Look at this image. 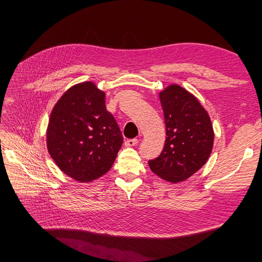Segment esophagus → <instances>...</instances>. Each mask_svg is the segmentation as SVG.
Segmentation results:
<instances>
[{"mask_svg":"<svg viewBox=\"0 0 262 262\" xmlns=\"http://www.w3.org/2000/svg\"><path fill=\"white\" fill-rule=\"evenodd\" d=\"M137 143H138L137 138H130V140H126V141H125V145H126L127 147H132V146L137 145Z\"/></svg>","mask_w":262,"mask_h":262,"instance_id":"esophagus-1","label":"esophagus"}]
</instances>
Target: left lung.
Segmentation results:
<instances>
[{"label":"left lung","mask_w":262,"mask_h":262,"mask_svg":"<svg viewBox=\"0 0 262 262\" xmlns=\"http://www.w3.org/2000/svg\"><path fill=\"white\" fill-rule=\"evenodd\" d=\"M166 138L162 152L149 160V169L162 179L180 182L207 162L214 143L209 116L191 93L172 84L160 92Z\"/></svg>","instance_id":"obj_1"}]
</instances>
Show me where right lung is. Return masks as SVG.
Returning a JSON list of instances; mask_svg holds the SVG:
<instances>
[{"label": "right lung", "instance_id": "add662e5", "mask_svg": "<svg viewBox=\"0 0 262 262\" xmlns=\"http://www.w3.org/2000/svg\"><path fill=\"white\" fill-rule=\"evenodd\" d=\"M124 137L105 108V94L93 82L72 86L51 114L47 148L64 173L81 182L103 176L113 166Z\"/></svg>", "mask_w": 262, "mask_h": 262}]
</instances>
